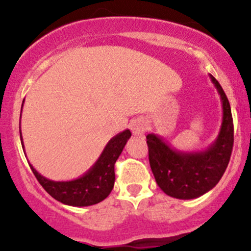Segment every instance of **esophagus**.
Returning a JSON list of instances; mask_svg holds the SVG:
<instances>
[{"instance_id":"34e87169","label":"esophagus","mask_w":251,"mask_h":251,"mask_svg":"<svg viewBox=\"0 0 251 251\" xmlns=\"http://www.w3.org/2000/svg\"><path fill=\"white\" fill-rule=\"evenodd\" d=\"M129 127H131V131L133 135H139L142 134L144 131V123L139 119L133 120V122H131V124H129Z\"/></svg>"}]
</instances>
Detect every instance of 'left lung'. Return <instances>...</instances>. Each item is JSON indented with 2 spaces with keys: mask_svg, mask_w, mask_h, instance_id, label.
Masks as SVG:
<instances>
[{
  "mask_svg": "<svg viewBox=\"0 0 251 251\" xmlns=\"http://www.w3.org/2000/svg\"><path fill=\"white\" fill-rule=\"evenodd\" d=\"M211 82L221 98L222 124L217 138L201 151H179L163 137L148 133L149 159L158 186L170 197L194 200L214 189L226 172L234 145L231 108L223 88L211 74Z\"/></svg>",
  "mask_w": 251,
  "mask_h": 251,
  "instance_id": "1",
  "label": "left lung"
}]
</instances>
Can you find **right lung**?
<instances>
[{
  "mask_svg": "<svg viewBox=\"0 0 251 251\" xmlns=\"http://www.w3.org/2000/svg\"><path fill=\"white\" fill-rule=\"evenodd\" d=\"M25 102V100H24ZM24 107V103H22ZM21 107V113H22ZM131 137V131L125 129L114 135L103 148L101 154L97 162L89 168L85 174L72 180H51L40 175L33 165L29 166L35 175L36 179L42 188L56 201L71 206H89L100 203L111 194L114 186L116 175H114V164L119 155L122 154L126 143ZM20 138H21L22 149L25 150L22 139L21 126H20ZM25 152V151H24Z\"/></svg>",
  "mask_w": 251,
  "mask_h": 251,
  "instance_id": "obj_1",
  "label": "right lung"
}]
</instances>
